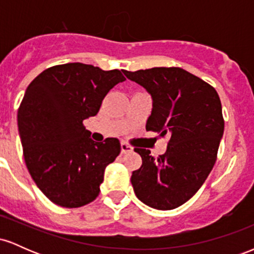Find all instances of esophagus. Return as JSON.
Instances as JSON below:
<instances>
[{
    "label": "esophagus",
    "instance_id": "1",
    "mask_svg": "<svg viewBox=\"0 0 254 254\" xmlns=\"http://www.w3.org/2000/svg\"><path fill=\"white\" fill-rule=\"evenodd\" d=\"M132 149H133V148L131 147V145L124 143V142L121 144V151H122V154L129 153V151H132Z\"/></svg>",
    "mask_w": 254,
    "mask_h": 254
}]
</instances>
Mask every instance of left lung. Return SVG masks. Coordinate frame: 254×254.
I'll list each match as a JSON object with an SVG mask.
<instances>
[{"mask_svg": "<svg viewBox=\"0 0 254 254\" xmlns=\"http://www.w3.org/2000/svg\"><path fill=\"white\" fill-rule=\"evenodd\" d=\"M153 99L147 131L170 137L164 155L135 148L142 166L131 184L141 202L157 210H172L188 202L205 182L216 161L224 121L214 87L182 68L123 70Z\"/></svg>", "mask_w": 254, "mask_h": 254, "instance_id": "1", "label": "left lung"}]
</instances>
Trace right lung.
I'll use <instances>...</instances> for the list:
<instances>
[{
  "instance_id": "obj_1",
  "label": "right lung",
  "mask_w": 254,
  "mask_h": 254,
  "mask_svg": "<svg viewBox=\"0 0 254 254\" xmlns=\"http://www.w3.org/2000/svg\"><path fill=\"white\" fill-rule=\"evenodd\" d=\"M123 81L118 69L66 63L44 70L26 89L17 111L25 162L52 203L78 208L98 197L105 168L119 155L121 143L94 142L83 121L94 117L107 93Z\"/></svg>"
}]
</instances>
